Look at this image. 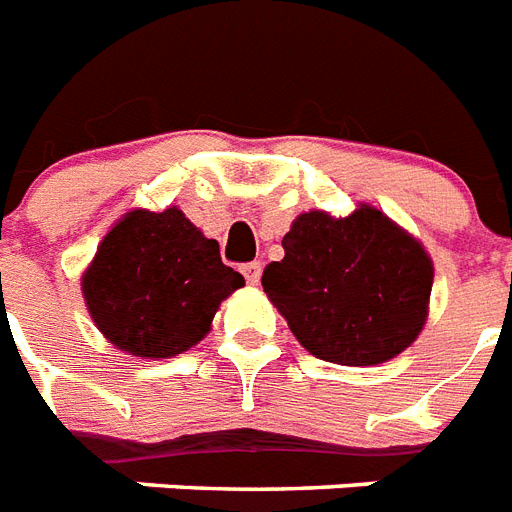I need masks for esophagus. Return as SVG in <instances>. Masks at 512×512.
<instances>
[{
    "label": "esophagus",
    "instance_id": "esophagus-1",
    "mask_svg": "<svg viewBox=\"0 0 512 512\" xmlns=\"http://www.w3.org/2000/svg\"><path fill=\"white\" fill-rule=\"evenodd\" d=\"M240 272H243V277L248 280V285H259V280H261L259 261H248V264H243V267H240Z\"/></svg>",
    "mask_w": 512,
    "mask_h": 512
}]
</instances>
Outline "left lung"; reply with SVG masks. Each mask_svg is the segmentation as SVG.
<instances>
[{
    "instance_id": "obj_1",
    "label": "left lung",
    "mask_w": 512,
    "mask_h": 512,
    "mask_svg": "<svg viewBox=\"0 0 512 512\" xmlns=\"http://www.w3.org/2000/svg\"><path fill=\"white\" fill-rule=\"evenodd\" d=\"M285 259L261 285L298 343L335 365H380L402 354L428 317L433 261L383 211L335 219L309 211L282 237Z\"/></svg>"
}]
</instances>
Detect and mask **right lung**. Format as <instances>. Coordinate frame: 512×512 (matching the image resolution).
Segmentation results:
<instances>
[{
  "label": "right lung",
  "mask_w": 512,
  "mask_h": 512,
  "mask_svg": "<svg viewBox=\"0 0 512 512\" xmlns=\"http://www.w3.org/2000/svg\"><path fill=\"white\" fill-rule=\"evenodd\" d=\"M243 285L219 243L174 206L118 219L81 277L97 330L145 359L177 357L203 341L219 304Z\"/></svg>",
  "instance_id": "1"
}]
</instances>
